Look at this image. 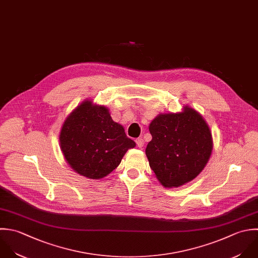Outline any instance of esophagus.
Masks as SVG:
<instances>
[{
    "label": "esophagus",
    "instance_id": "obj_1",
    "mask_svg": "<svg viewBox=\"0 0 258 258\" xmlns=\"http://www.w3.org/2000/svg\"><path fill=\"white\" fill-rule=\"evenodd\" d=\"M136 143H137V145H138V147H139L140 149H142V148L144 147V144H145V142H144V140H143L142 138L137 139V140H136Z\"/></svg>",
    "mask_w": 258,
    "mask_h": 258
}]
</instances>
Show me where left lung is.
<instances>
[{"instance_id":"8db88e82","label":"left lung","mask_w":258,"mask_h":258,"mask_svg":"<svg viewBox=\"0 0 258 258\" xmlns=\"http://www.w3.org/2000/svg\"><path fill=\"white\" fill-rule=\"evenodd\" d=\"M152 141L146 155L165 188L194 180L206 167L213 150L210 127L202 114L185 105L182 111L160 113L149 125Z\"/></svg>"}]
</instances>
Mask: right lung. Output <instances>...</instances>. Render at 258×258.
<instances>
[{"mask_svg":"<svg viewBox=\"0 0 258 258\" xmlns=\"http://www.w3.org/2000/svg\"><path fill=\"white\" fill-rule=\"evenodd\" d=\"M67 164L79 175L99 180L109 175L136 143L121 124L112 120L104 105L86 99L64 120L59 135Z\"/></svg>","mask_w":258,"mask_h":258,"instance_id":"obj_1","label":"right lung"}]
</instances>
